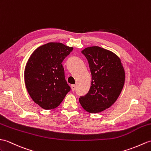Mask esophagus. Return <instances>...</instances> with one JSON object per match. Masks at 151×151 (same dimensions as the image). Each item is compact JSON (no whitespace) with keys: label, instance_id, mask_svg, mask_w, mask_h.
Instances as JSON below:
<instances>
[{"label":"esophagus","instance_id":"34e87169","mask_svg":"<svg viewBox=\"0 0 151 151\" xmlns=\"http://www.w3.org/2000/svg\"><path fill=\"white\" fill-rule=\"evenodd\" d=\"M71 90L73 91H74L75 90V88H76V86L75 85H71Z\"/></svg>","mask_w":151,"mask_h":151}]
</instances>
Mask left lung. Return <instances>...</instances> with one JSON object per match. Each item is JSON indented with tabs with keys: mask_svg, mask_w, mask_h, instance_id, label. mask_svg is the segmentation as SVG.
<instances>
[{
	"mask_svg": "<svg viewBox=\"0 0 151 151\" xmlns=\"http://www.w3.org/2000/svg\"><path fill=\"white\" fill-rule=\"evenodd\" d=\"M89 63L92 82L89 92L80 96V104L86 111L97 113L110 107L122 92L125 71L118 56L99 46L82 51Z\"/></svg>",
	"mask_w": 151,
	"mask_h": 151,
	"instance_id": "obj_1",
	"label": "left lung"
}]
</instances>
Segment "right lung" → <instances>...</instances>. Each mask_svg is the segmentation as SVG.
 I'll return each instance as SVG.
<instances>
[{
    "instance_id": "add662e5",
    "label": "right lung",
    "mask_w": 151,
    "mask_h": 151,
    "mask_svg": "<svg viewBox=\"0 0 151 151\" xmlns=\"http://www.w3.org/2000/svg\"><path fill=\"white\" fill-rule=\"evenodd\" d=\"M73 50L60 42H49L37 48L28 59L24 81L35 103L44 109L57 107L69 91L62 62Z\"/></svg>"
}]
</instances>
